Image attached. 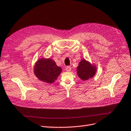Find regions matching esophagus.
Instances as JSON below:
<instances>
[{
    "label": "esophagus",
    "mask_w": 131,
    "mask_h": 131,
    "mask_svg": "<svg viewBox=\"0 0 131 131\" xmlns=\"http://www.w3.org/2000/svg\"><path fill=\"white\" fill-rule=\"evenodd\" d=\"M71 67H70V66H67V67H66V70L67 71H68V72H69V71H71Z\"/></svg>",
    "instance_id": "obj_1"
}]
</instances>
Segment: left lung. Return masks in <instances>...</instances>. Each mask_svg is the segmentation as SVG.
Instances as JSON below:
<instances>
[{"label":"left lung","instance_id":"8db88e82","mask_svg":"<svg viewBox=\"0 0 131 131\" xmlns=\"http://www.w3.org/2000/svg\"><path fill=\"white\" fill-rule=\"evenodd\" d=\"M97 67L95 64H91L90 62L82 59L77 67V73L81 80L87 81L95 75Z\"/></svg>","mask_w":131,"mask_h":131}]
</instances>
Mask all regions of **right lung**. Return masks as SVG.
Listing matches in <instances>:
<instances>
[{
    "label": "right lung",
    "mask_w": 131,
    "mask_h": 131,
    "mask_svg": "<svg viewBox=\"0 0 131 131\" xmlns=\"http://www.w3.org/2000/svg\"><path fill=\"white\" fill-rule=\"evenodd\" d=\"M61 72V68L51 59H40L34 67L35 76L39 80L48 84L53 83L57 80Z\"/></svg>",
    "instance_id": "1"
}]
</instances>
